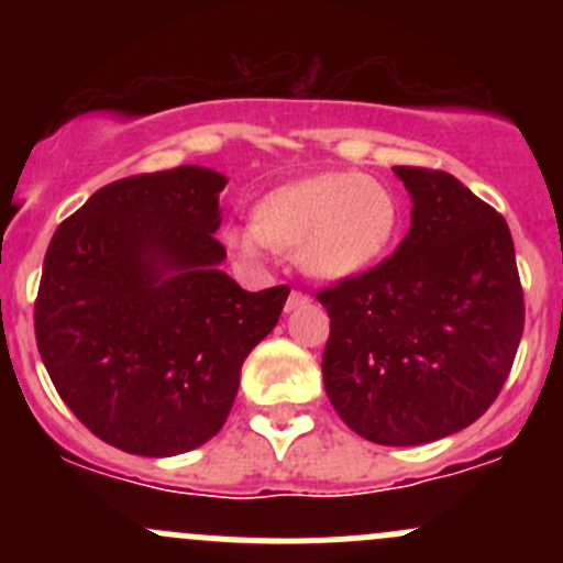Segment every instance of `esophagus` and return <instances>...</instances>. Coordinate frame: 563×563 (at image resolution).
<instances>
[{
	"mask_svg": "<svg viewBox=\"0 0 563 563\" xmlns=\"http://www.w3.org/2000/svg\"><path fill=\"white\" fill-rule=\"evenodd\" d=\"M308 302H310L308 294H302V291H297V288H294V291L288 294V299H286V313H291V310L302 308V305H308Z\"/></svg>",
	"mask_w": 563,
	"mask_h": 563,
	"instance_id": "34e87169",
	"label": "esophagus"
}]
</instances>
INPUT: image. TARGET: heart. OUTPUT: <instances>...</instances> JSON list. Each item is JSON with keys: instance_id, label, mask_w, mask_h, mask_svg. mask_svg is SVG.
Here are the masks:
<instances>
[{"instance_id": "heart-1", "label": "heart", "mask_w": 563, "mask_h": 563, "mask_svg": "<svg viewBox=\"0 0 563 563\" xmlns=\"http://www.w3.org/2000/svg\"><path fill=\"white\" fill-rule=\"evenodd\" d=\"M400 203L367 174H321L269 192L253 225H231L223 240L242 258L277 247L297 255L308 275L345 280L376 266L395 240Z\"/></svg>"}]
</instances>
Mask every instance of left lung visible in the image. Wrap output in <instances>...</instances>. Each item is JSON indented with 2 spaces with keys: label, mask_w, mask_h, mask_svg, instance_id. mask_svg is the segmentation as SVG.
Masks as SVG:
<instances>
[{
  "label": "left lung",
  "mask_w": 563,
  "mask_h": 563,
  "mask_svg": "<svg viewBox=\"0 0 563 563\" xmlns=\"http://www.w3.org/2000/svg\"><path fill=\"white\" fill-rule=\"evenodd\" d=\"M411 229L382 264L316 294L329 313V402L362 439L417 446L468 428L501 391L523 338L509 225L452 174L391 168Z\"/></svg>",
  "instance_id": "8db88e82"
}]
</instances>
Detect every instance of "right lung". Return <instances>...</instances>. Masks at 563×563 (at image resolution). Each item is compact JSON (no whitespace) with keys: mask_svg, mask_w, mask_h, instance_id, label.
<instances>
[{"mask_svg":"<svg viewBox=\"0 0 563 563\" xmlns=\"http://www.w3.org/2000/svg\"><path fill=\"white\" fill-rule=\"evenodd\" d=\"M201 166L100 187L45 250L35 338L65 406L130 455L207 444L242 362L275 329L288 286L250 294L223 269L220 192Z\"/></svg>","mask_w":563,"mask_h":563,"instance_id":"1","label":"right lung"}]
</instances>
